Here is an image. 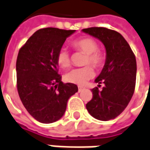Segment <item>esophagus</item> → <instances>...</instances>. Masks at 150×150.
I'll return each instance as SVG.
<instances>
[{
	"label": "esophagus",
	"mask_w": 150,
	"mask_h": 150,
	"mask_svg": "<svg viewBox=\"0 0 150 150\" xmlns=\"http://www.w3.org/2000/svg\"><path fill=\"white\" fill-rule=\"evenodd\" d=\"M83 87H81V86H80V87H79V88H78V92H79V93H81V92H82V91H83Z\"/></svg>",
	"instance_id": "esophagus-1"
}]
</instances>
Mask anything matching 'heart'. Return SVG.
<instances>
[{"mask_svg":"<svg viewBox=\"0 0 150 150\" xmlns=\"http://www.w3.org/2000/svg\"><path fill=\"white\" fill-rule=\"evenodd\" d=\"M73 47L86 54L85 64H91L96 69H100L105 61L104 54L98 50V43L89 37L77 39L72 42ZM57 62L62 68H68L70 65V55L65 48H61L57 54ZM94 76L93 68L89 65L83 68L73 69L64 75L68 82L83 86Z\"/></svg>","mask_w":150,"mask_h":150,"instance_id":"obj_1","label":"heart"}]
</instances>
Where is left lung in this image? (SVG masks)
<instances>
[{
    "label": "left lung",
    "mask_w": 150,
    "mask_h": 150,
    "mask_svg": "<svg viewBox=\"0 0 150 150\" xmlns=\"http://www.w3.org/2000/svg\"><path fill=\"white\" fill-rule=\"evenodd\" d=\"M98 39L106 49L105 64L95 82L103 83L101 91L92 89L93 98L86 105L89 114L99 120L116 118L127 108L136 85L137 62L127 41L117 31L103 27L83 29Z\"/></svg>",
    "instance_id": "obj_1"
}]
</instances>
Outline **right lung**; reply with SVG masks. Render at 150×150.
<instances>
[{"mask_svg":"<svg viewBox=\"0 0 150 150\" xmlns=\"http://www.w3.org/2000/svg\"><path fill=\"white\" fill-rule=\"evenodd\" d=\"M75 30L45 28L35 32L20 48L16 63L17 88L27 111L41 123L64 115L75 84L63 83L57 73V54Z\"/></svg>","mask_w":150,"mask_h":150,"instance_id":"add662e5","label":"right lung"}]
</instances>
